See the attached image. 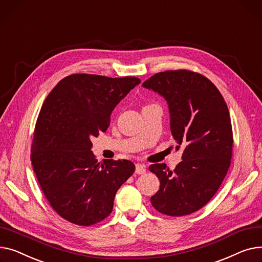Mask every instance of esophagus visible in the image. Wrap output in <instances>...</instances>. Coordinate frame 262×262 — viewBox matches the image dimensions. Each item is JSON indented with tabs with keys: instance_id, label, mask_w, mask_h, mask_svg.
<instances>
[{
	"instance_id": "obj_1",
	"label": "esophagus",
	"mask_w": 262,
	"mask_h": 262,
	"mask_svg": "<svg viewBox=\"0 0 262 262\" xmlns=\"http://www.w3.org/2000/svg\"><path fill=\"white\" fill-rule=\"evenodd\" d=\"M146 171H147L146 165H144V164H136L135 165V172L137 174H144V173H146Z\"/></svg>"
}]
</instances>
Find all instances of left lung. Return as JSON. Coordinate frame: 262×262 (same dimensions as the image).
<instances>
[{
    "label": "left lung",
    "mask_w": 262,
    "mask_h": 262,
    "mask_svg": "<svg viewBox=\"0 0 262 262\" xmlns=\"http://www.w3.org/2000/svg\"><path fill=\"white\" fill-rule=\"evenodd\" d=\"M143 86L167 101L176 150L183 149L174 170L164 163L149 167L161 182L151 204L168 216H186L209 201L227 173L233 149L227 105L211 81L190 71L162 72Z\"/></svg>",
    "instance_id": "1"
}]
</instances>
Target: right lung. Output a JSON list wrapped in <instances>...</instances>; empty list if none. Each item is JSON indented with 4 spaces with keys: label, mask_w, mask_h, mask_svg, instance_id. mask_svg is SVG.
Returning <instances> with one entry per match:
<instances>
[{
    "label": "right lung",
    "mask_w": 262,
    "mask_h": 262,
    "mask_svg": "<svg viewBox=\"0 0 262 262\" xmlns=\"http://www.w3.org/2000/svg\"><path fill=\"white\" fill-rule=\"evenodd\" d=\"M141 83L135 77H66L46 97L37 119L32 164L44 195L66 220L89 226L111 213L118 188L134 172L128 160L97 163L92 138L110 126L115 106Z\"/></svg>",
    "instance_id": "1"
}]
</instances>
